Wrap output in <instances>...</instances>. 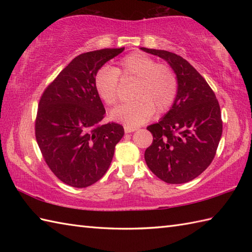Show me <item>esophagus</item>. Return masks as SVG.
Here are the masks:
<instances>
[{"mask_svg":"<svg viewBox=\"0 0 252 252\" xmlns=\"http://www.w3.org/2000/svg\"><path fill=\"white\" fill-rule=\"evenodd\" d=\"M136 130H137V127H133V126H125V132H126V133L135 132Z\"/></svg>","mask_w":252,"mask_h":252,"instance_id":"1","label":"esophagus"}]
</instances>
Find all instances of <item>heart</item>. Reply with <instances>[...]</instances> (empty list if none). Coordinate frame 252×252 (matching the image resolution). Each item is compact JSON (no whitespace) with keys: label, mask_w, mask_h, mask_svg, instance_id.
<instances>
[{"label":"heart","mask_w":252,"mask_h":252,"mask_svg":"<svg viewBox=\"0 0 252 252\" xmlns=\"http://www.w3.org/2000/svg\"><path fill=\"white\" fill-rule=\"evenodd\" d=\"M119 74L125 80H136L130 103L111 111V119L127 126H137L148 121L155 110L163 112L173 104L178 93V79L167 65L144 53H132L122 58L119 68L101 67L96 72L94 87L99 97L108 106L118 103L120 94Z\"/></svg>","instance_id":"heart-1"}]
</instances>
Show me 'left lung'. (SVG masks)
I'll use <instances>...</instances> for the list:
<instances>
[{"mask_svg": "<svg viewBox=\"0 0 252 252\" xmlns=\"http://www.w3.org/2000/svg\"><path fill=\"white\" fill-rule=\"evenodd\" d=\"M167 62L178 79L169 111L147 126L153 143L145 151L152 172L169 184L186 183L205 171L222 136L220 105L201 74L184 58L168 51L141 47Z\"/></svg>", "mask_w": 252, "mask_h": 252, "instance_id": "obj_1", "label": "left lung"}]
</instances>
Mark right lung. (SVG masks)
<instances>
[{
  "mask_svg": "<svg viewBox=\"0 0 252 252\" xmlns=\"http://www.w3.org/2000/svg\"><path fill=\"white\" fill-rule=\"evenodd\" d=\"M123 51L103 49L73 58L40 99L37 145L52 172L67 185L82 189L103 178L125 134L118 123H100L106 111L94 87L96 72Z\"/></svg>",
  "mask_w": 252,
  "mask_h": 252,
  "instance_id": "obj_1",
  "label": "right lung"
}]
</instances>
